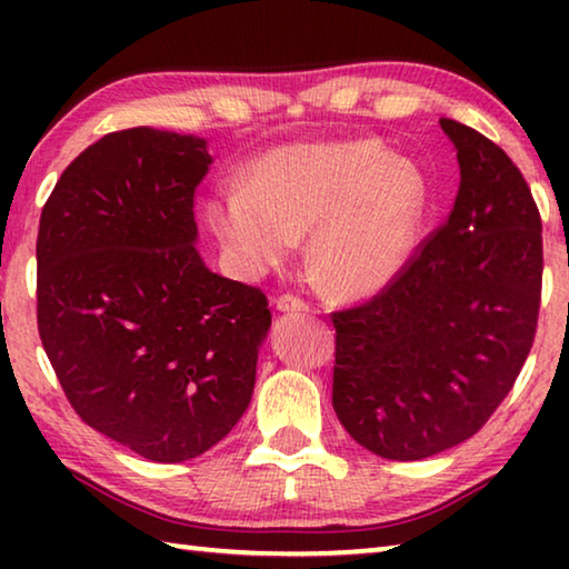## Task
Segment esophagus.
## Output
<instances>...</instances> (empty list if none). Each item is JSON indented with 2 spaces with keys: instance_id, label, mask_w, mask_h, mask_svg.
<instances>
[{
  "instance_id": "34e87169",
  "label": "esophagus",
  "mask_w": 569,
  "mask_h": 569,
  "mask_svg": "<svg viewBox=\"0 0 569 569\" xmlns=\"http://www.w3.org/2000/svg\"><path fill=\"white\" fill-rule=\"evenodd\" d=\"M276 308L281 313H301V311H308V303L293 293H283L276 298Z\"/></svg>"
}]
</instances>
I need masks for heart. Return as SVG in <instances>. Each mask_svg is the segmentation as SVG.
I'll return each instance as SVG.
<instances>
[{
  "instance_id": "1",
  "label": "heart",
  "mask_w": 569,
  "mask_h": 569,
  "mask_svg": "<svg viewBox=\"0 0 569 569\" xmlns=\"http://www.w3.org/2000/svg\"><path fill=\"white\" fill-rule=\"evenodd\" d=\"M427 186L379 142L301 140L266 150L240 172V188L216 190L206 220L233 271L263 278L308 233L306 261L326 291H381L417 243Z\"/></svg>"
}]
</instances>
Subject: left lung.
Returning <instances> with one entry per match:
<instances>
[{
	"instance_id": "left-lung-1",
	"label": "left lung",
	"mask_w": 569,
	"mask_h": 569,
	"mask_svg": "<svg viewBox=\"0 0 569 569\" xmlns=\"http://www.w3.org/2000/svg\"><path fill=\"white\" fill-rule=\"evenodd\" d=\"M459 160L449 220L369 303L333 313V411L363 449L417 461L475 437L532 349L542 220L522 172L441 118Z\"/></svg>"
}]
</instances>
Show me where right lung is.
Returning a JSON list of instances; mask_svg holds the SVG:
<instances>
[{
  "label": "right lung",
  "instance_id": "obj_1",
  "mask_svg": "<svg viewBox=\"0 0 569 569\" xmlns=\"http://www.w3.org/2000/svg\"><path fill=\"white\" fill-rule=\"evenodd\" d=\"M210 162L196 134H104L57 180L37 236V326L67 399L162 465L236 427L271 329L266 296L196 248L192 198Z\"/></svg>",
  "mask_w": 569,
  "mask_h": 569
}]
</instances>
